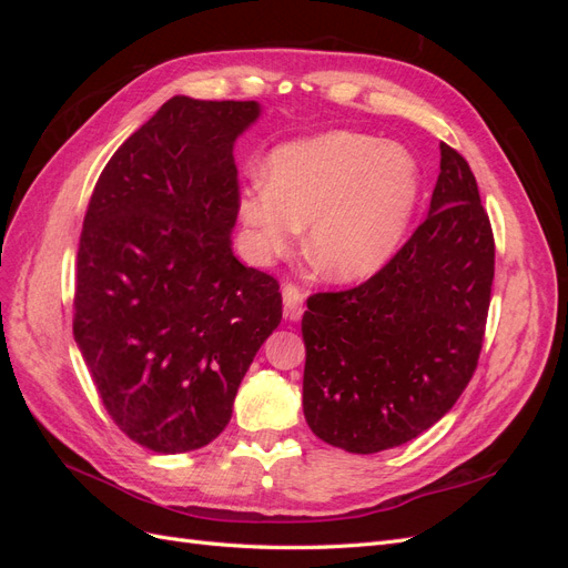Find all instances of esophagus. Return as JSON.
<instances>
[{"label": "esophagus", "mask_w": 568, "mask_h": 568, "mask_svg": "<svg viewBox=\"0 0 568 568\" xmlns=\"http://www.w3.org/2000/svg\"><path fill=\"white\" fill-rule=\"evenodd\" d=\"M305 294L296 284H284L282 286V301H284V315L288 320H298L301 317V305H303Z\"/></svg>", "instance_id": "1"}]
</instances>
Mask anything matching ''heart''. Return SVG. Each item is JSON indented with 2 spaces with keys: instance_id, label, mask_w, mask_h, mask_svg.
Here are the masks:
<instances>
[{
  "instance_id": "obj_1",
  "label": "heart",
  "mask_w": 568,
  "mask_h": 568,
  "mask_svg": "<svg viewBox=\"0 0 568 568\" xmlns=\"http://www.w3.org/2000/svg\"><path fill=\"white\" fill-rule=\"evenodd\" d=\"M409 151L336 130L280 146L267 180L239 196L248 248L267 261L291 248L307 222V253L326 277L355 282L379 272L400 246L419 203Z\"/></svg>"
}]
</instances>
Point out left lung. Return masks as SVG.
I'll return each mask as SVG.
<instances>
[{
	"instance_id": "1",
	"label": "left lung",
	"mask_w": 568,
	"mask_h": 568,
	"mask_svg": "<svg viewBox=\"0 0 568 568\" xmlns=\"http://www.w3.org/2000/svg\"><path fill=\"white\" fill-rule=\"evenodd\" d=\"M493 274L476 178L440 142L432 209L405 246L365 284L307 298L303 412L313 434L372 455L450 412L484 346Z\"/></svg>"
}]
</instances>
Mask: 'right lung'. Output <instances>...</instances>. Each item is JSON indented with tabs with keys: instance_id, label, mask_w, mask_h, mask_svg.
<instances>
[{
	"instance_id": "right-lung-1",
	"label": "right lung",
	"mask_w": 568,
	"mask_h": 568,
	"mask_svg": "<svg viewBox=\"0 0 568 568\" xmlns=\"http://www.w3.org/2000/svg\"><path fill=\"white\" fill-rule=\"evenodd\" d=\"M255 101L173 97L120 146L82 222L73 336L109 417L161 455L199 450L282 322L280 284L232 251L234 142Z\"/></svg>"
}]
</instances>
